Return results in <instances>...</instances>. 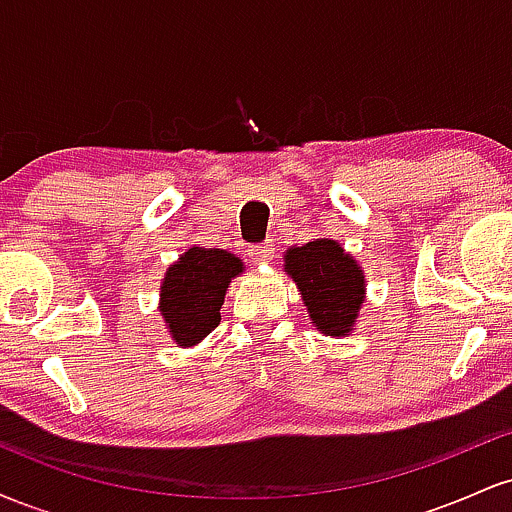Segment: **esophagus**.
<instances>
[{
  "label": "esophagus",
  "instance_id": "1",
  "mask_svg": "<svg viewBox=\"0 0 512 512\" xmlns=\"http://www.w3.org/2000/svg\"><path fill=\"white\" fill-rule=\"evenodd\" d=\"M250 260L255 264H269L276 257V248L272 240H267V243H260V245H252L248 250Z\"/></svg>",
  "mask_w": 512,
  "mask_h": 512
}]
</instances>
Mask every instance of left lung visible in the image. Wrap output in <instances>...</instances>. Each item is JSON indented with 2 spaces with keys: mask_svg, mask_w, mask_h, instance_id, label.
Here are the masks:
<instances>
[{
  "mask_svg": "<svg viewBox=\"0 0 512 512\" xmlns=\"http://www.w3.org/2000/svg\"><path fill=\"white\" fill-rule=\"evenodd\" d=\"M284 272L301 291L313 327L325 337L354 332L366 301L361 264L332 238H315L284 252Z\"/></svg>",
  "mask_w": 512,
  "mask_h": 512,
  "instance_id": "obj_1",
  "label": "left lung"
}]
</instances>
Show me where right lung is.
<instances>
[{
	"mask_svg": "<svg viewBox=\"0 0 512 512\" xmlns=\"http://www.w3.org/2000/svg\"><path fill=\"white\" fill-rule=\"evenodd\" d=\"M243 272V260L226 250L192 245L182 252L178 262L166 269L158 293V313L170 339L187 349L219 327L228 286Z\"/></svg>",
	"mask_w": 512,
	"mask_h": 512,
	"instance_id": "right-lung-1",
	"label": "right lung"
}]
</instances>
